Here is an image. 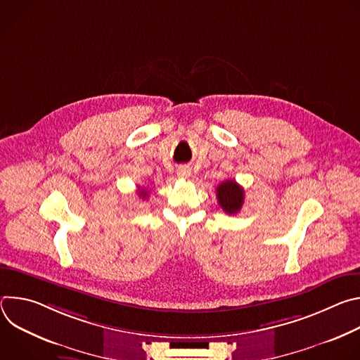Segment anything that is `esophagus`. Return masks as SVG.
<instances>
[{"label": "esophagus", "mask_w": 360, "mask_h": 360, "mask_svg": "<svg viewBox=\"0 0 360 360\" xmlns=\"http://www.w3.org/2000/svg\"><path fill=\"white\" fill-rule=\"evenodd\" d=\"M176 175H178L179 178H188V176L191 175V169H189L188 167H181V168H178Z\"/></svg>", "instance_id": "obj_1"}]
</instances>
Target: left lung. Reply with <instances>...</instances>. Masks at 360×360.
<instances>
[{"mask_svg": "<svg viewBox=\"0 0 360 360\" xmlns=\"http://www.w3.org/2000/svg\"><path fill=\"white\" fill-rule=\"evenodd\" d=\"M217 198L219 207L229 215H235L240 211L245 193L243 188L233 179H226L217 188Z\"/></svg>", "mask_w": 360, "mask_h": 360, "instance_id": "1", "label": "left lung"}]
</instances>
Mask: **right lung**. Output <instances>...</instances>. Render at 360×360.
<instances>
[{"mask_svg":"<svg viewBox=\"0 0 360 360\" xmlns=\"http://www.w3.org/2000/svg\"><path fill=\"white\" fill-rule=\"evenodd\" d=\"M139 196H141L142 199L148 198V191H146V189H141V188H139Z\"/></svg>","mask_w":360,"mask_h":360,"instance_id":"1","label":"right lung"}]
</instances>
